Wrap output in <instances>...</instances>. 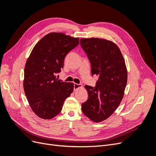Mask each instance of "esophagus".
Masks as SVG:
<instances>
[{
  "label": "esophagus",
  "instance_id": "obj_1",
  "mask_svg": "<svg viewBox=\"0 0 156 156\" xmlns=\"http://www.w3.org/2000/svg\"><path fill=\"white\" fill-rule=\"evenodd\" d=\"M82 84H77V83H75L74 85H73V88H74V90H77L79 88H82Z\"/></svg>",
  "mask_w": 156,
  "mask_h": 156
}]
</instances>
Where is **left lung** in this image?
I'll list each match as a JSON object with an SVG mask.
<instances>
[{
  "label": "left lung",
  "mask_w": 156,
  "mask_h": 156,
  "mask_svg": "<svg viewBox=\"0 0 156 156\" xmlns=\"http://www.w3.org/2000/svg\"><path fill=\"white\" fill-rule=\"evenodd\" d=\"M80 44L91 64L92 75L99 79L96 87L86 85L88 100L82 103L84 115L94 122L112 115L123 98L127 72L120 49L105 39L81 38Z\"/></svg>",
  "instance_id": "obj_1"
}]
</instances>
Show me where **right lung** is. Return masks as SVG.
<instances>
[{"mask_svg":"<svg viewBox=\"0 0 156 156\" xmlns=\"http://www.w3.org/2000/svg\"><path fill=\"white\" fill-rule=\"evenodd\" d=\"M79 43V37L51 32L37 42L27 59L23 88L32 111L41 119L58 115L73 92V83L56 79V74L63 68L66 56Z\"/></svg>","mask_w":156,"mask_h":156,"instance_id":"right-lung-1","label":"right lung"}]
</instances>
